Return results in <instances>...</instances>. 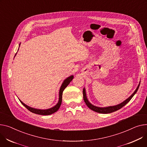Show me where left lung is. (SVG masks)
Returning a JSON list of instances; mask_svg holds the SVG:
<instances>
[{
	"label": "left lung",
	"mask_w": 147,
	"mask_h": 147,
	"mask_svg": "<svg viewBox=\"0 0 147 147\" xmlns=\"http://www.w3.org/2000/svg\"><path fill=\"white\" fill-rule=\"evenodd\" d=\"M140 83L141 82H140L139 84L138 85L137 87H136V89H135V90L134 91V92L128 97V99H126L125 100H124L123 102L118 104V105H116L115 106H107V107H98V106H94L93 105H92L89 101L88 100L87 96H86V89L84 87L83 90V99L84 100V102L86 103V105L88 106V107H89V108L96 112L97 113H110L113 112H115L116 111H118L119 109H120L121 108H122V107H123L126 104L128 103L131 99L132 98V97L135 94V93H136V92L138 91V89H139V87L140 85Z\"/></svg>",
	"instance_id": "1"
}]
</instances>
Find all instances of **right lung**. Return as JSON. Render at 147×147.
Returning <instances> with one entry per match:
<instances>
[{
    "label": "right lung",
    "mask_w": 147,
    "mask_h": 147,
    "mask_svg": "<svg viewBox=\"0 0 147 147\" xmlns=\"http://www.w3.org/2000/svg\"><path fill=\"white\" fill-rule=\"evenodd\" d=\"M20 45H21V43L19 44V46H20ZM18 50H19V48H18ZM16 54H15V57L16 56ZM73 78H74L73 75H71L70 76L66 78V79L63 81V83H62V84H61V86L60 87V90H59V99H58V103L54 106L51 107V108L47 109H39L34 108V107H31L30 106H29L25 105L20 99H19V101L21 102V103L26 107L27 109H28L29 111L34 113L41 115H51V114L56 112L58 109H59L60 107V106L61 105V102H62L63 92L64 90L65 89V88L68 84H70V82L72 81Z\"/></svg>",
    "instance_id": "add662e5"
}]
</instances>
